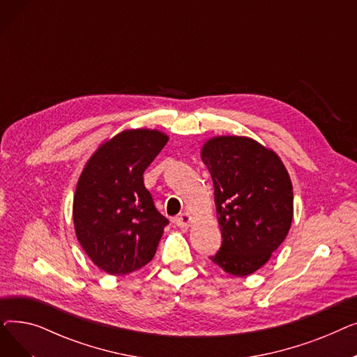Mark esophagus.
I'll return each mask as SVG.
<instances>
[{"label":"esophagus","instance_id":"34e87169","mask_svg":"<svg viewBox=\"0 0 357 357\" xmlns=\"http://www.w3.org/2000/svg\"><path fill=\"white\" fill-rule=\"evenodd\" d=\"M174 222L181 229H188L192 222V215L190 213H182L174 220Z\"/></svg>","mask_w":357,"mask_h":357}]
</instances>
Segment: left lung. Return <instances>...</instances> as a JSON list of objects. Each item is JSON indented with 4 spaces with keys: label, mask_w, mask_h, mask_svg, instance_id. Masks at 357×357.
Wrapping results in <instances>:
<instances>
[{
    "label": "left lung",
    "mask_w": 357,
    "mask_h": 357,
    "mask_svg": "<svg viewBox=\"0 0 357 357\" xmlns=\"http://www.w3.org/2000/svg\"><path fill=\"white\" fill-rule=\"evenodd\" d=\"M214 182L222 245L210 259L224 272L248 276L268 264L289 233L294 190L275 150L246 136H214L201 147Z\"/></svg>",
    "instance_id": "obj_1"
}]
</instances>
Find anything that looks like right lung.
Returning a JSON list of instances; mask_svg holds the SVG:
<instances>
[{
	"label": "right lung",
	"instance_id": "1",
	"mask_svg": "<svg viewBox=\"0 0 357 357\" xmlns=\"http://www.w3.org/2000/svg\"><path fill=\"white\" fill-rule=\"evenodd\" d=\"M156 128H130L102 142L86 160L73 195L79 245L101 271L123 276L153 259L167 220L143 174L167 143Z\"/></svg>",
	"mask_w": 357,
	"mask_h": 357
}]
</instances>
